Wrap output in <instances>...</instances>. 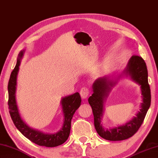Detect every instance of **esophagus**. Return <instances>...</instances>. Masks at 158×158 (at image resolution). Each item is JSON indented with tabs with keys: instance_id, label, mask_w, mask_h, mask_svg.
Returning a JSON list of instances; mask_svg holds the SVG:
<instances>
[{
	"instance_id": "1",
	"label": "esophagus",
	"mask_w": 158,
	"mask_h": 158,
	"mask_svg": "<svg viewBox=\"0 0 158 158\" xmlns=\"http://www.w3.org/2000/svg\"><path fill=\"white\" fill-rule=\"evenodd\" d=\"M80 94L82 98H86L89 95V89L86 87L81 88V90H80Z\"/></svg>"
}]
</instances>
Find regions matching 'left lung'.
I'll return each mask as SVG.
<instances>
[{
  "mask_svg": "<svg viewBox=\"0 0 158 158\" xmlns=\"http://www.w3.org/2000/svg\"><path fill=\"white\" fill-rule=\"evenodd\" d=\"M127 77L140 85L143 103L141 109L130 121L112 129H105L101 124L104 111V102L109 92L116 85V81L111 80L109 77L97 79L92 85L93 94L88 98L94 115V123L96 130L101 138L110 141L126 140L133 136L143 124L148 110L151 106V89L148 82V71L147 65L143 58L138 55H133L127 66L123 72Z\"/></svg>",
  "mask_w": 158,
  "mask_h": 158,
  "instance_id": "left-lung-1",
  "label": "left lung"
}]
</instances>
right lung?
<instances>
[{
  "label": "right lung",
  "instance_id": "1",
  "mask_svg": "<svg viewBox=\"0 0 158 158\" xmlns=\"http://www.w3.org/2000/svg\"><path fill=\"white\" fill-rule=\"evenodd\" d=\"M24 52V50L21 51L18 55L16 65L11 73L8 83V106L11 118L13 120L15 126L22 133V134L33 143L40 145V146L46 147H57L59 145L64 143L67 140L68 138L69 137L71 127V120H72L76 110L81 106V97H80L79 92H76L75 94L62 98L61 101V104L62 107L64 120L62 128L58 132L55 133V134H45V133L37 130V129L31 128L22 118L18 108L16 99H15L17 76Z\"/></svg>",
  "mask_w": 158,
  "mask_h": 158
}]
</instances>
